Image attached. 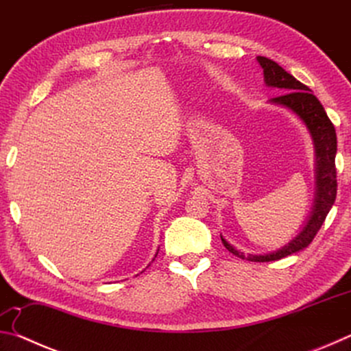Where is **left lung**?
<instances>
[{"mask_svg": "<svg viewBox=\"0 0 351 351\" xmlns=\"http://www.w3.org/2000/svg\"><path fill=\"white\" fill-rule=\"evenodd\" d=\"M260 66L263 68L265 82L268 86L277 88L283 94L277 97H272L271 102L277 105H283L294 111L305 125L310 130L313 136L314 147H316V158H317V197H316V206H314L313 215L310 221L306 223L304 230L295 237V239L289 243L288 246L282 247L280 251L265 254V255H245L239 252L235 247H232L221 237V241L224 247L229 252H232L237 257L249 261H276L280 260L287 255L295 254L302 251V249L308 247V245L314 240L317 235L319 229L322 228L326 215H328L330 209L336 201L337 193V178H336V150H337V138L336 130L331 121L326 116L322 104L319 99L310 91V88L304 83H300L295 77L287 73L282 66H278L276 62L266 57H257Z\"/></svg>", "mask_w": 351, "mask_h": 351, "instance_id": "left-lung-1", "label": "left lung"}]
</instances>
